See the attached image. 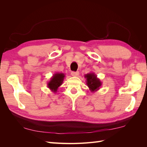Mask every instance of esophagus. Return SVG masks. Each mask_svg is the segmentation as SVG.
Instances as JSON below:
<instances>
[{
    "instance_id": "1",
    "label": "esophagus",
    "mask_w": 147,
    "mask_h": 147,
    "mask_svg": "<svg viewBox=\"0 0 147 147\" xmlns=\"http://www.w3.org/2000/svg\"><path fill=\"white\" fill-rule=\"evenodd\" d=\"M71 75H72V76L77 77L79 75V72H71Z\"/></svg>"
}]
</instances>
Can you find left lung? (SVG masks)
Wrapping results in <instances>:
<instances>
[{
  "label": "left lung",
  "instance_id": "obj_1",
  "mask_svg": "<svg viewBox=\"0 0 147 147\" xmlns=\"http://www.w3.org/2000/svg\"><path fill=\"white\" fill-rule=\"evenodd\" d=\"M84 78L86 79V83L91 92H93L98 91L102 86V82L97 77V75L93 72L85 74Z\"/></svg>",
  "mask_w": 147,
  "mask_h": 147
}]
</instances>
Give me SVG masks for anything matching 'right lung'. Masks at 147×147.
<instances>
[{
    "label": "right lung",
    "mask_w": 147,
    "mask_h": 147,
    "mask_svg": "<svg viewBox=\"0 0 147 147\" xmlns=\"http://www.w3.org/2000/svg\"><path fill=\"white\" fill-rule=\"evenodd\" d=\"M65 78V74L63 73H56L53 75L50 81L47 83V86L50 90L56 93L58 88L63 83Z\"/></svg>",
    "instance_id": "obj_1"
}]
</instances>
